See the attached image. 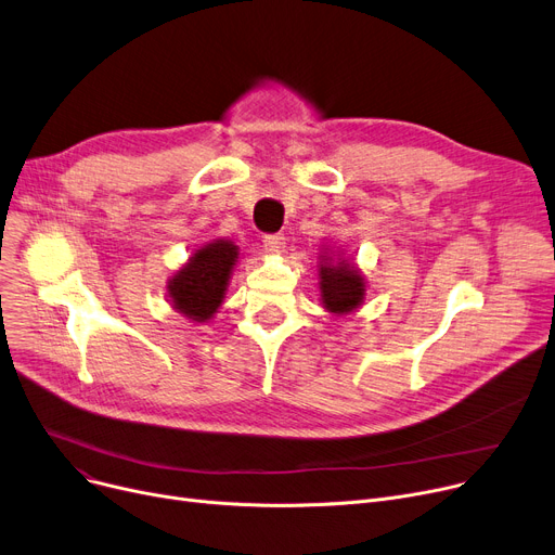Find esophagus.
Here are the masks:
<instances>
[{"instance_id":"obj_1","label":"esophagus","mask_w":555,"mask_h":555,"mask_svg":"<svg viewBox=\"0 0 555 555\" xmlns=\"http://www.w3.org/2000/svg\"><path fill=\"white\" fill-rule=\"evenodd\" d=\"M263 247H266L270 254H279V251H283V247H285V236H283V234H266V236H263Z\"/></svg>"}]
</instances>
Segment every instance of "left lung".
Segmentation results:
<instances>
[{
	"instance_id": "left-lung-1",
	"label": "left lung",
	"mask_w": 555,
	"mask_h": 555,
	"mask_svg": "<svg viewBox=\"0 0 555 555\" xmlns=\"http://www.w3.org/2000/svg\"><path fill=\"white\" fill-rule=\"evenodd\" d=\"M323 304L330 312H352L363 299V283L354 268L346 263L337 268H321Z\"/></svg>"
}]
</instances>
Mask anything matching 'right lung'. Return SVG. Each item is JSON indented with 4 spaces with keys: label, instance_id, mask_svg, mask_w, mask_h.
<instances>
[{
    "label": "right lung",
    "instance_id": "obj_1",
    "mask_svg": "<svg viewBox=\"0 0 555 555\" xmlns=\"http://www.w3.org/2000/svg\"><path fill=\"white\" fill-rule=\"evenodd\" d=\"M236 256V245L228 241H216L198 249L169 283L173 306L184 317L207 321L223 301Z\"/></svg>",
    "mask_w": 555,
    "mask_h": 555
}]
</instances>
